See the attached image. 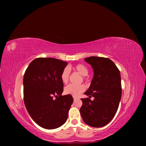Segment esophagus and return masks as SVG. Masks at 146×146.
I'll return each instance as SVG.
<instances>
[{"mask_svg": "<svg viewBox=\"0 0 146 146\" xmlns=\"http://www.w3.org/2000/svg\"><path fill=\"white\" fill-rule=\"evenodd\" d=\"M78 98H77V97H73V100H74V101L78 100Z\"/></svg>", "mask_w": 146, "mask_h": 146, "instance_id": "34e87169", "label": "esophagus"}]
</instances>
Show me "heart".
I'll list each match as a JSON object with an SVG mask.
<instances>
[{"label":"heart","instance_id":"obj_1","mask_svg":"<svg viewBox=\"0 0 146 146\" xmlns=\"http://www.w3.org/2000/svg\"><path fill=\"white\" fill-rule=\"evenodd\" d=\"M73 68L74 70L78 71L79 73H80L83 76V80H85V81L88 80V77L86 76V75H87L88 73V70L85 65H83L82 64H78L75 65ZM60 77L62 82L63 83H67L68 80H69L70 70L68 69V68H64L63 71H62ZM85 90V86L83 84H70L64 88V94L66 95H70L74 96V97H77V96H78L81 93L84 92Z\"/></svg>","mask_w":146,"mask_h":146}]
</instances>
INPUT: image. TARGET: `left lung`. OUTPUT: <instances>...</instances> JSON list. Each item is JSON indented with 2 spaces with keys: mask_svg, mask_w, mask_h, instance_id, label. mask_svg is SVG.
Masks as SVG:
<instances>
[{
  "mask_svg": "<svg viewBox=\"0 0 146 146\" xmlns=\"http://www.w3.org/2000/svg\"><path fill=\"white\" fill-rule=\"evenodd\" d=\"M85 60L91 64L94 76L85 93L89 98L81 99L80 113L87 125L102 127L112 120L119 108L122 96L120 71L107 58L91 56ZM92 96L94 97L92 101Z\"/></svg>",
  "mask_w": 146,
  "mask_h": 146,
  "instance_id": "obj_1",
  "label": "left lung"
}]
</instances>
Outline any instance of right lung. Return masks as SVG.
Masks as SVG:
<instances>
[{
    "mask_svg": "<svg viewBox=\"0 0 146 146\" xmlns=\"http://www.w3.org/2000/svg\"><path fill=\"white\" fill-rule=\"evenodd\" d=\"M67 63L52 58H38L31 62L23 78L24 102L31 117L41 127L54 129L63 125L73 102L62 96L61 73Z\"/></svg>",
    "mask_w": 146,
    "mask_h": 146,
    "instance_id": "right-lung-1",
    "label": "right lung"
}]
</instances>
